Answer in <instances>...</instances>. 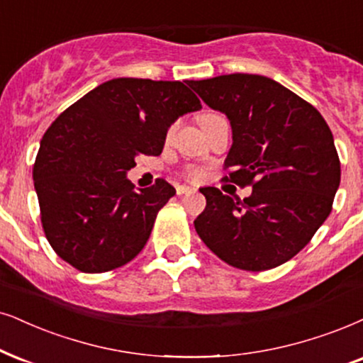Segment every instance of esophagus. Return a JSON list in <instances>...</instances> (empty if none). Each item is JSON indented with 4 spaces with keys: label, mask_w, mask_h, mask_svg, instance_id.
Here are the masks:
<instances>
[{
    "label": "esophagus",
    "mask_w": 363,
    "mask_h": 363,
    "mask_svg": "<svg viewBox=\"0 0 363 363\" xmlns=\"http://www.w3.org/2000/svg\"><path fill=\"white\" fill-rule=\"evenodd\" d=\"M177 196H184V194H191L192 192V189L191 187H187V186H177Z\"/></svg>",
    "instance_id": "obj_1"
}]
</instances>
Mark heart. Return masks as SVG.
<instances>
[{
    "label": "heart",
    "instance_id": "heart-1",
    "mask_svg": "<svg viewBox=\"0 0 363 363\" xmlns=\"http://www.w3.org/2000/svg\"><path fill=\"white\" fill-rule=\"evenodd\" d=\"M213 116H216V113H203V116L199 117V122L201 121H206V118H209V117H213ZM191 177H199V172H191Z\"/></svg>",
    "mask_w": 363,
    "mask_h": 363
}]
</instances>
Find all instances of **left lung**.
<instances>
[{"instance_id":"left-lung-1","label":"left lung","mask_w":363,"mask_h":363,"mask_svg":"<svg viewBox=\"0 0 363 363\" xmlns=\"http://www.w3.org/2000/svg\"><path fill=\"white\" fill-rule=\"evenodd\" d=\"M189 85L231 123L226 179L253 186L245 199L203 187L197 235L235 268L264 272L286 263L332 213L340 186L332 130L313 105L268 77L231 73Z\"/></svg>"}]
</instances>
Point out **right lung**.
<instances>
[{
    "label": "right lung",
    "mask_w": 363,
    "mask_h": 363,
    "mask_svg": "<svg viewBox=\"0 0 363 363\" xmlns=\"http://www.w3.org/2000/svg\"><path fill=\"white\" fill-rule=\"evenodd\" d=\"M189 82L113 79L60 113L33 166L45 235L60 258L84 273L134 259L159 209L176 189L157 179L135 191L127 172L139 155H159L169 127L203 108Z\"/></svg>",
    "instance_id": "1"
}]
</instances>
